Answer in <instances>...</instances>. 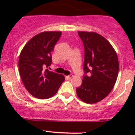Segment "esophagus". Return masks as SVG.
I'll return each mask as SVG.
<instances>
[{"instance_id":"1","label":"esophagus","mask_w":135,"mask_h":135,"mask_svg":"<svg viewBox=\"0 0 135 135\" xmlns=\"http://www.w3.org/2000/svg\"><path fill=\"white\" fill-rule=\"evenodd\" d=\"M73 74H70V75H69V76H66V78L67 79V80H70V79L73 78Z\"/></svg>"}]
</instances>
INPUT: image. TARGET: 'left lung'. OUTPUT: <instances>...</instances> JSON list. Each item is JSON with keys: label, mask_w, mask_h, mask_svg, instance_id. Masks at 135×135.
Listing matches in <instances>:
<instances>
[{"label": "left lung", "mask_w": 135, "mask_h": 135, "mask_svg": "<svg viewBox=\"0 0 135 135\" xmlns=\"http://www.w3.org/2000/svg\"><path fill=\"white\" fill-rule=\"evenodd\" d=\"M84 46L82 83L76 89L84 103L100 101L111 91L116 81L119 63L116 52L110 43L96 32H78Z\"/></svg>", "instance_id": "8db88e82"}]
</instances>
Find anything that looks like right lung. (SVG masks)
Instances as JSON below:
<instances>
[{"instance_id": "add662e5", "label": "right lung", "mask_w": 135, "mask_h": 135, "mask_svg": "<svg viewBox=\"0 0 135 135\" xmlns=\"http://www.w3.org/2000/svg\"><path fill=\"white\" fill-rule=\"evenodd\" d=\"M61 36V32L47 31L31 39L23 48L19 70L23 84L32 96L46 99L56 94L65 80L63 75L51 72V52Z\"/></svg>"}]
</instances>
